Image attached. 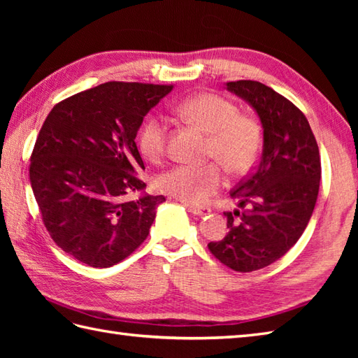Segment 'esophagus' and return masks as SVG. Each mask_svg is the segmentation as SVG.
<instances>
[{
	"instance_id": "1",
	"label": "esophagus",
	"mask_w": 358,
	"mask_h": 358,
	"mask_svg": "<svg viewBox=\"0 0 358 358\" xmlns=\"http://www.w3.org/2000/svg\"><path fill=\"white\" fill-rule=\"evenodd\" d=\"M186 206V209L191 212V214H194V215H199V217H204V215H208L209 214V209L208 208H203V206H194V204H185Z\"/></svg>"
}]
</instances>
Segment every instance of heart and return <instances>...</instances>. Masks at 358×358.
Segmentation results:
<instances>
[{
    "mask_svg": "<svg viewBox=\"0 0 358 358\" xmlns=\"http://www.w3.org/2000/svg\"><path fill=\"white\" fill-rule=\"evenodd\" d=\"M175 110L185 120L209 134L208 155L217 158L232 175L246 173L257 162L262 148L260 127L252 118L238 115L237 106L212 94H201L181 101ZM167 126L162 117L152 115L138 132V146L149 162L162 158ZM224 185V172L217 163L201 166L178 164L159 173V191L186 203L199 204Z\"/></svg>",
    "mask_w": 358,
    "mask_h": 358,
    "instance_id": "obj_1",
    "label": "heart"
}]
</instances>
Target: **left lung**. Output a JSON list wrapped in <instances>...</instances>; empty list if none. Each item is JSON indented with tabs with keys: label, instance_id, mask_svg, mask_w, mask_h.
Instances as JSON below:
<instances>
[{
	"label": "left lung",
	"instance_id": "8db88e82",
	"mask_svg": "<svg viewBox=\"0 0 358 358\" xmlns=\"http://www.w3.org/2000/svg\"><path fill=\"white\" fill-rule=\"evenodd\" d=\"M226 89L257 113L263 148L255 171L231 192L238 206L224 212L229 232L208 246L227 268L252 272L277 262L305 232L322 163L306 117L285 96L250 80L226 83Z\"/></svg>",
	"mask_w": 358,
	"mask_h": 358
}]
</instances>
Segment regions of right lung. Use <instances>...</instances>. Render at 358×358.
<instances>
[{
  "label": "right lung",
  "mask_w": 358,
  "mask_h": 358,
  "mask_svg": "<svg viewBox=\"0 0 358 358\" xmlns=\"http://www.w3.org/2000/svg\"><path fill=\"white\" fill-rule=\"evenodd\" d=\"M172 86L104 83L58 103L30 158V186L52 240L75 260L109 268L146 240L163 195H148L135 136ZM140 192L136 201L127 196Z\"/></svg>",
  "instance_id": "add662e5"
}]
</instances>
